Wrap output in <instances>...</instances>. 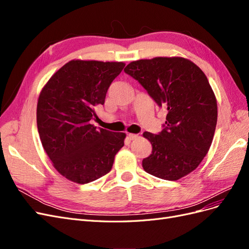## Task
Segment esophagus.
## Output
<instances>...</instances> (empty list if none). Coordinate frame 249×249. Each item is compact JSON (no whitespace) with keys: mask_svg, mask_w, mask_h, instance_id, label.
<instances>
[{"mask_svg":"<svg viewBox=\"0 0 249 249\" xmlns=\"http://www.w3.org/2000/svg\"><path fill=\"white\" fill-rule=\"evenodd\" d=\"M127 137H129L130 140H135V139H137L138 135H136V134H129V135H127Z\"/></svg>","mask_w":249,"mask_h":249,"instance_id":"esophagus-1","label":"esophagus"}]
</instances>
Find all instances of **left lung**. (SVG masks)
<instances>
[{
    "label": "left lung",
    "mask_w": 249,
    "mask_h": 249,
    "mask_svg": "<svg viewBox=\"0 0 249 249\" xmlns=\"http://www.w3.org/2000/svg\"><path fill=\"white\" fill-rule=\"evenodd\" d=\"M124 72L168 111L159 134L143 133L153 146L142 161L143 169L167 180L189 175L208 154L217 124L216 97L206 74L182 57L137 60Z\"/></svg>",
    "instance_id": "1"
}]
</instances>
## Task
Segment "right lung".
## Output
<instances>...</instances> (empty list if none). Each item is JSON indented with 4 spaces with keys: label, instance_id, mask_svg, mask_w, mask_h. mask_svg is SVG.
<instances>
[{
    "label": "right lung",
    "instance_id": "right-lung-1",
    "mask_svg": "<svg viewBox=\"0 0 249 249\" xmlns=\"http://www.w3.org/2000/svg\"><path fill=\"white\" fill-rule=\"evenodd\" d=\"M124 62L71 60L42 88L37 103V129L42 146L60 175L87 184L107 175L124 144V133L90 124L95 108L104 105L107 90Z\"/></svg>",
    "mask_w": 249,
    "mask_h": 249
}]
</instances>
